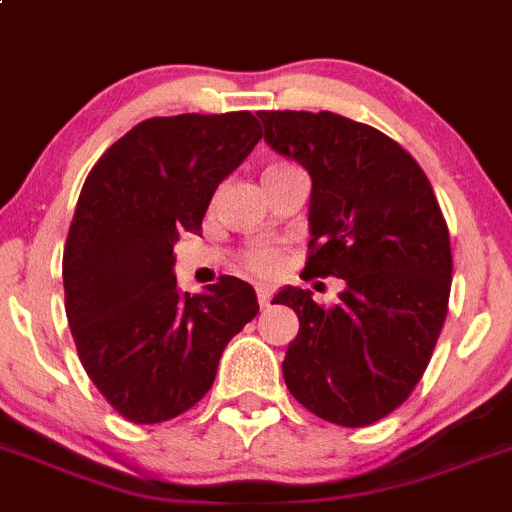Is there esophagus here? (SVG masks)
Wrapping results in <instances>:
<instances>
[{"label":"esophagus","mask_w":512,"mask_h":512,"mask_svg":"<svg viewBox=\"0 0 512 512\" xmlns=\"http://www.w3.org/2000/svg\"><path fill=\"white\" fill-rule=\"evenodd\" d=\"M257 301H260V306H262V309H265V306H268L270 304V291H268V288H257Z\"/></svg>","instance_id":"34e87169"}]
</instances>
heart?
Segmentation results:
<instances>
[{"instance_id": "1", "label": "heart", "mask_w": 512, "mask_h": 512, "mask_svg": "<svg viewBox=\"0 0 512 512\" xmlns=\"http://www.w3.org/2000/svg\"><path fill=\"white\" fill-rule=\"evenodd\" d=\"M247 265H250L255 273H270L275 265V252L268 247H255V250L247 255Z\"/></svg>"}]
</instances>
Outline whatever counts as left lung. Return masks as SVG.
<instances>
[{"label":"left lung","mask_w":512,"mask_h":512,"mask_svg":"<svg viewBox=\"0 0 512 512\" xmlns=\"http://www.w3.org/2000/svg\"><path fill=\"white\" fill-rule=\"evenodd\" d=\"M270 149L311 177L306 275L342 278L340 304L286 286L299 317L283 379L317 417L363 428L394 412L428 368L451 293V239L420 164L373 126L335 113L260 110Z\"/></svg>","instance_id":"left-lung-1"}]
</instances>
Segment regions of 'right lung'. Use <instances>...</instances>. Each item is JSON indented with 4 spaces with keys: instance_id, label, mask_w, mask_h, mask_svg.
Instances as JSON below:
<instances>
[{
    "instance_id": "add662e5",
    "label": "right lung",
    "mask_w": 512,
    "mask_h": 512,
    "mask_svg": "<svg viewBox=\"0 0 512 512\" xmlns=\"http://www.w3.org/2000/svg\"><path fill=\"white\" fill-rule=\"evenodd\" d=\"M260 139L247 110L149 118L84 180L64 247L66 319L87 376L136 425L201 402L229 340L260 311L250 283L221 275L190 296L172 270L182 231H201L219 182Z\"/></svg>"
}]
</instances>
